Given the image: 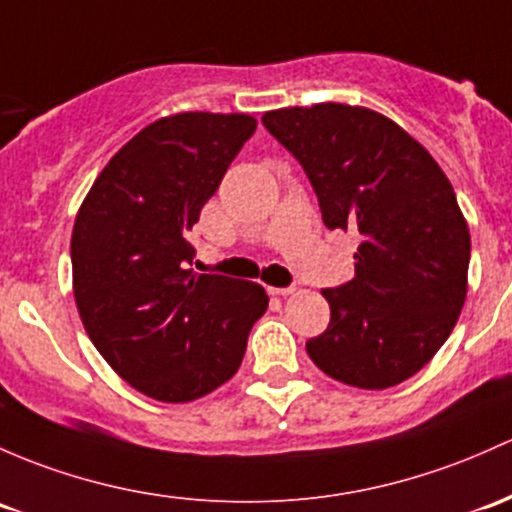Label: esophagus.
Wrapping results in <instances>:
<instances>
[{
  "mask_svg": "<svg viewBox=\"0 0 512 512\" xmlns=\"http://www.w3.org/2000/svg\"><path fill=\"white\" fill-rule=\"evenodd\" d=\"M270 294L272 297H289L294 294V287H270Z\"/></svg>",
  "mask_w": 512,
  "mask_h": 512,
  "instance_id": "1",
  "label": "esophagus"
}]
</instances>
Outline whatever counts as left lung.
Segmentation results:
<instances>
[{
	"label": "left lung",
	"mask_w": 512,
	"mask_h": 512,
	"mask_svg": "<svg viewBox=\"0 0 512 512\" xmlns=\"http://www.w3.org/2000/svg\"><path fill=\"white\" fill-rule=\"evenodd\" d=\"M262 122L304 166L326 228L360 235L355 277L321 292L331 324L306 353L338 383L400 385L444 346L466 301L471 235L454 186L370 107H282Z\"/></svg>",
	"instance_id": "obj_1"
}]
</instances>
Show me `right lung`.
<instances>
[{
	"instance_id": "obj_1",
	"label": "right lung",
	"mask_w": 512,
	"mask_h": 512,
	"mask_svg": "<svg viewBox=\"0 0 512 512\" xmlns=\"http://www.w3.org/2000/svg\"><path fill=\"white\" fill-rule=\"evenodd\" d=\"M255 127L245 112L161 117L107 161L75 215L80 321L110 368L152 400L179 405L228 383L267 311L257 282L188 267V233Z\"/></svg>"
}]
</instances>
